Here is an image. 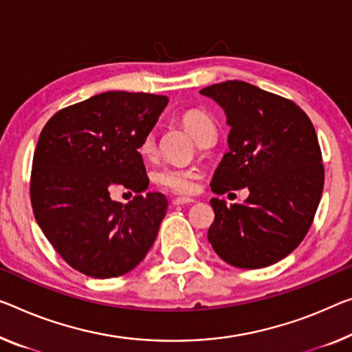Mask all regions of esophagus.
<instances>
[{"label":"esophagus","mask_w":352,"mask_h":352,"mask_svg":"<svg viewBox=\"0 0 352 352\" xmlns=\"http://www.w3.org/2000/svg\"><path fill=\"white\" fill-rule=\"evenodd\" d=\"M195 203L193 198H175L173 199V206H182V204H192Z\"/></svg>","instance_id":"34e87169"}]
</instances>
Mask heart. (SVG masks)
<instances>
[{"label": "heart", "instance_id": "obj_1", "mask_svg": "<svg viewBox=\"0 0 352 352\" xmlns=\"http://www.w3.org/2000/svg\"><path fill=\"white\" fill-rule=\"evenodd\" d=\"M182 122L188 132H190L195 140L203 137L204 133L210 131H215L214 122L206 113L201 110H188L182 115ZM155 146V137L151 132L144 137V140L140 144V153L143 155H148L153 153ZM198 179V171L195 168H182V166H162L154 173V181L159 184L160 187L166 188L173 193L179 195H188L195 190Z\"/></svg>", "mask_w": 352, "mask_h": 352}]
</instances>
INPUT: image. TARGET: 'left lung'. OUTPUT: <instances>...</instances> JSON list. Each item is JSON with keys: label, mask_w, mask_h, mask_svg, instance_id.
Segmentation results:
<instances>
[{"label": "left lung", "mask_w": 352, "mask_h": 352, "mask_svg": "<svg viewBox=\"0 0 352 352\" xmlns=\"http://www.w3.org/2000/svg\"><path fill=\"white\" fill-rule=\"evenodd\" d=\"M226 115L228 153L210 188L223 195L248 188L244 203L212 198L208 239L225 263L261 269L288 256L311 226L324 186L320 143L294 102L230 80L203 88Z\"/></svg>", "instance_id": "left-lung-1"}]
</instances>
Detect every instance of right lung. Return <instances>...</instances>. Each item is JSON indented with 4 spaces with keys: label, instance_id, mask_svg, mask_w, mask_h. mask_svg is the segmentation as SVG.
I'll return each instance as SVG.
<instances>
[{
    "label": "right lung",
    "instance_id": "obj_1",
    "mask_svg": "<svg viewBox=\"0 0 352 352\" xmlns=\"http://www.w3.org/2000/svg\"><path fill=\"white\" fill-rule=\"evenodd\" d=\"M168 97L108 91L58 111L42 129L31 171L32 212L69 266L94 278L131 272L153 247L168 201L149 186L140 144ZM122 185L138 193L113 202Z\"/></svg>",
    "mask_w": 352,
    "mask_h": 352
}]
</instances>
